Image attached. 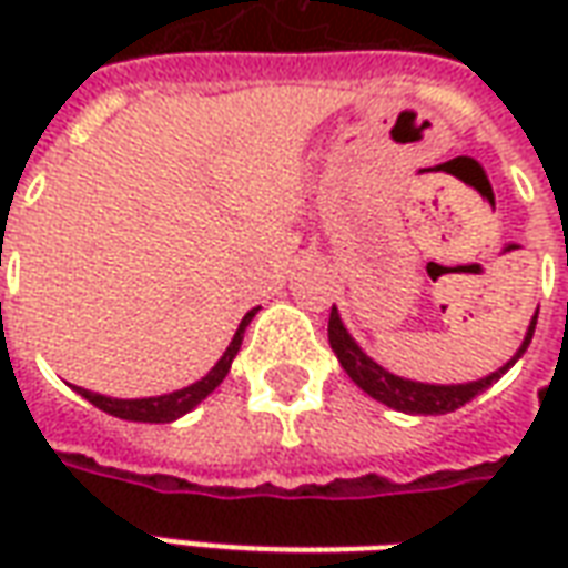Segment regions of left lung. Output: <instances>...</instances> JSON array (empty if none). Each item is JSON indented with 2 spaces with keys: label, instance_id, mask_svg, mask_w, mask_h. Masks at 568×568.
<instances>
[{
  "label": "left lung",
  "instance_id": "left-lung-1",
  "mask_svg": "<svg viewBox=\"0 0 568 568\" xmlns=\"http://www.w3.org/2000/svg\"><path fill=\"white\" fill-rule=\"evenodd\" d=\"M536 320L532 316V325H529V332L524 337V346L517 349V356L499 368L496 374H489L484 381L475 383H459V386H432V383H414L405 381V377H395L389 371H383L374 358H368L358 344L346 334L344 322L337 316V310L332 307V316H328V344L341 358V368L349 374V381L356 383L358 389H365L371 398H377L386 407H395V410H402V414H450V410H459L463 405H468L475 395H480L484 389H489L493 383L499 381L505 371L511 368L517 358L524 356L526 346L532 341V332H536Z\"/></svg>",
  "mask_w": 568,
  "mask_h": 568
}]
</instances>
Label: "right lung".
Returning a JSON list of instances; mask_svg holds the SVG:
<instances>
[{
	"mask_svg": "<svg viewBox=\"0 0 568 568\" xmlns=\"http://www.w3.org/2000/svg\"><path fill=\"white\" fill-rule=\"evenodd\" d=\"M255 316V310H248L243 322H240V328H236L234 341L231 346L224 349V356L215 362V368L203 377V381L191 383L185 389H179V393L170 395H158V398H105V395L88 393V389H79L93 407H100L105 414H112L118 419H130V423H170V419L182 417L187 410H194V407L206 398V395L219 386V383L227 377V371H231V362L240 353V344H243V332H246V325Z\"/></svg>",
	"mask_w": 568,
	"mask_h": 568,
	"instance_id": "1",
	"label": "right lung"
}]
</instances>
